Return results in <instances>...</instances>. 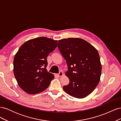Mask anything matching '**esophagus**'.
Listing matches in <instances>:
<instances>
[{"label":"esophagus","instance_id":"34e87169","mask_svg":"<svg viewBox=\"0 0 121 121\" xmlns=\"http://www.w3.org/2000/svg\"><path fill=\"white\" fill-rule=\"evenodd\" d=\"M57 75L58 77H61V76H63L64 75V74H63V72L60 71V72L59 73H58V74H57Z\"/></svg>","mask_w":121,"mask_h":121}]
</instances>
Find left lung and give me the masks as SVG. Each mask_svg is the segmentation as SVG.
Masks as SVG:
<instances>
[{
  "mask_svg": "<svg viewBox=\"0 0 121 121\" xmlns=\"http://www.w3.org/2000/svg\"><path fill=\"white\" fill-rule=\"evenodd\" d=\"M58 48L67 62L69 82L64 91L77 98L92 93L99 82L101 64L97 49L86 40L69 38L58 40Z\"/></svg>",
  "mask_w": 121,
  "mask_h": 121,
  "instance_id": "obj_1",
  "label": "left lung"
}]
</instances>
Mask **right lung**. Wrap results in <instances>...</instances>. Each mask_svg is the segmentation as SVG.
Returning <instances> with one entry per match:
<instances>
[{
  "label": "right lung",
  "mask_w": 121,
  "mask_h": 121,
  "mask_svg": "<svg viewBox=\"0 0 121 121\" xmlns=\"http://www.w3.org/2000/svg\"><path fill=\"white\" fill-rule=\"evenodd\" d=\"M57 45V40L40 37L28 40L20 47L14 57L13 73L25 92L35 94L48 88L54 77L46 69V58Z\"/></svg>",
  "instance_id": "1"
}]
</instances>
